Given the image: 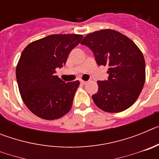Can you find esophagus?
Returning a JSON list of instances; mask_svg holds the SVG:
<instances>
[{
  "label": "esophagus",
  "instance_id": "esophagus-1",
  "mask_svg": "<svg viewBox=\"0 0 159 159\" xmlns=\"http://www.w3.org/2000/svg\"><path fill=\"white\" fill-rule=\"evenodd\" d=\"M80 83L84 85V84H86L88 82H87V81H84V80H80Z\"/></svg>",
  "mask_w": 159,
  "mask_h": 159
}]
</instances>
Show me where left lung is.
Returning a JSON list of instances; mask_svg holds the SVG:
<instances>
[{
	"mask_svg": "<svg viewBox=\"0 0 159 159\" xmlns=\"http://www.w3.org/2000/svg\"><path fill=\"white\" fill-rule=\"evenodd\" d=\"M94 53L98 65L108 66L107 80L98 81L92 99L101 110L116 113L127 110L139 96L146 79L145 60L127 36L112 29L87 35L81 42Z\"/></svg>",
	"mask_w": 159,
	"mask_h": 159,
	"instance_id": "left-lung-1",
	"label": "left lung"
}]
</instances>
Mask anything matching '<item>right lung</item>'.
Listing matches in <instances>:
<instances>
[{"instance_id": "obj_1", "label": "right lung", "mask_w": 159, "mask_h": 159, "mask_svg": "<svg viewBox=\"0 0 159 159\" xmlns=\"http://www.w3.org/2000/svg\"><path fill=\"white\" fill-rule=\"evenodd\" d=\"M82 39L78 34L50 35L22 52L16 69L18 88L25 104L38 117L60 119L71 108L80 82L65 83L55 74Z\"/></svg>"}]
</instances>
